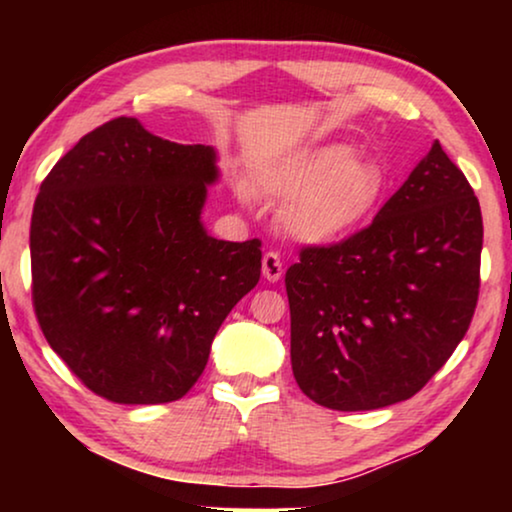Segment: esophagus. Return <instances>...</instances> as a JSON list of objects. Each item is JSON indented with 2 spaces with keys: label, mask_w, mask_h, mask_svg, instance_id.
<instances>
[{
  "label": "esophagus",
  "mask_w": 512,
  "mask_h": 512,
  "mask_svg": "<svg viewBox=\"0 0 512 512\" xmlns=\"http://www.w3.org/2000/svg\"><path fill=\"white\" fill-rule=\"evenodd\" d=\"M284 275V263L282 258H279V254H275V251H265L263 254V277L268 279V282H279Z\"/></svg>",
  "instance_id": "obj_1"
}]
</instances>
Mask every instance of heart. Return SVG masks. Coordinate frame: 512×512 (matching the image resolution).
Wrapping results in <instances>:
<instances>
[{
  "mask_svg": "<svg viewBox=\"0 0 512 512\" xmlns=\"http://www.w3.org/2000/svg\"><path fill=\"white\" fill-rule=\"evenodd\" d=\"M263 191L284 198L279 226L293 240L331 244L352 235L382 195L380 167L345 144H324L282 160L261 179Z\"/></svg>",
  "mask_w": 512,
  "mask_h": 512,
  "instance_id": "b5f03b06",
  "label": "heart"
}]
</instances>
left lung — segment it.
I'll use <instances>...</instances> for the list:
<instances>
[{
  "label": "left lung",
  "mask_w": 512,
  "mask_h": 512,
  "mask_svg": "<svg viewBox=\"0 0 512 512\" xmlns=\"http://www.w3.org/2000/svg\"><path fill=\"white\" fill-rule=\"evenodd\" d=\"M480 251V202L433 142L368 228L305 247L286 270L303 394L342 412L415 396L471 326Z\"/></svg>",
  "instance_id": "left-lung-1"
}]
</instances>
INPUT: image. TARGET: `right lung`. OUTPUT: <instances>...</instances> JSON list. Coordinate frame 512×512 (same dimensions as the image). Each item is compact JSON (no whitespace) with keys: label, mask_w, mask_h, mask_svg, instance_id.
Wrapping results in <instances>:
<instances>
[{"label":"right lung","mask_w":512,"mask_h":512,"mask_svg":"<svg viewBox=\"0 0 512 512\" xmlns=\"http://www.w3.org/2000/svg\"><path fill=\"white\" fill-rule=\"evenodd\" d=\"M216 151L100 125L34 202L32 303L53 352L93 394L125 405L186 396L228 312L261 279V242L200 221Z\"/></svg>","instance_id":"add662e5"}]
</instances>
